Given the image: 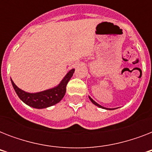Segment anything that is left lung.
<instances>
[{"instance_id": "obj_1", "label": "left lung", "mask_w": 152, "mask_h": 152, "mask_svg": "<svg viewBox=\"0 0 152 152\" xmlns=\"http://www.w3.org/2000/svg\"><path fill=\"white\" fill-rule=\"evenodd\" d=\"M89 99H90V100L91 101V102H92L93 104H95V106H99V107H100V108H102V109H106V110H114V109H110V108H105V107H103V106H102L101 105H99V104H98L97 102H96L95 101H94V100L92 99H91V98L90 97V96H89Z\"/></svg>"}]
</instances>
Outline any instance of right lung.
Here are the masks:
<instances>
[{"instance_id":"add662e5","label":"right lung","mask_w":152,"mask_h":152,"mask_svg":"<svg viewBox=\"0 0 152 152\" xmlns=\"http://www.w3.org/2000/svg\"><path fill=\"white\" fill-rule=\"evenodd\" d=\"M74 71H75L74 69H71L64 76V78L62 79V80L57 86L40 92H26L18 88L12 79H11V82L15 93L25 104H27V106H31L33 108L44 109L58 103L63 99L66 92L67 83H69L72 76H73Z\"/></svg>"}]
</instances>
